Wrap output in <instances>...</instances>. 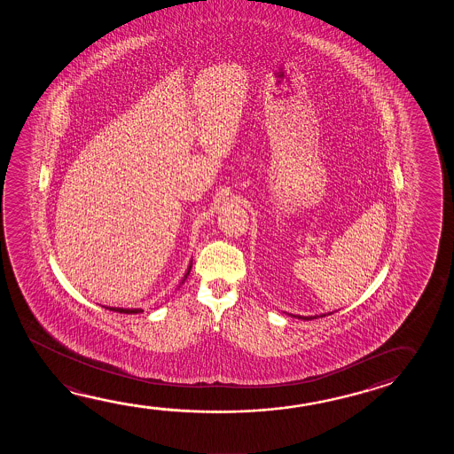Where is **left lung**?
<instances>
[{"label":"left lung","instance_id":"8db88e82","mask_svg":"<svg viewBox=\"0 0 454 454\" xmlns=\"http://www.w3.org/2000/svg\"><path fill=\"white\" fill-rule=\"evenodd\" d=\"M333 311H331V313H323V315H315V316H300V315H287L293 316V317H299V319H303V321H311V319H316V317H324V316H329L332 315Z\"/></svg>","mask_w":454,"mask_h":454}]
</instances>
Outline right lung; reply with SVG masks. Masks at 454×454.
<instances>
[{
	"mask_svg": "<svg viewBox=\"0 0 454 454\" xmlns=\"http://www.w3.org/2000/svg\"><path fill=\"white\" fill-rule=\"evenodd\" d=\"M191 269H192V261H191V263H189V267H187V271H185L184 278L181 279L179 286L183 285L185 279H187V275L191 273ZM179 286H177V287H179ZM101 307L106 308V309H109V311H117V313H125V315H138V313H143V309H141V308H117L106 307V305H101Z\"/></svg>",
	"mask_w": 454,
	"mask_h": 454,
	"instance_id": "obj_1",
	"label": "right lung"
}]
</instances>
